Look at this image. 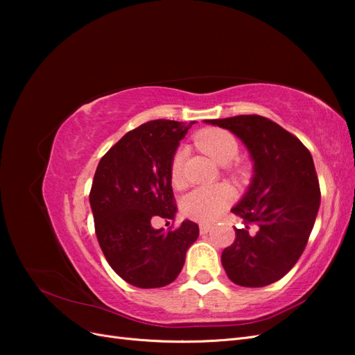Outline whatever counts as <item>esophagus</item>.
<instances>
[{"mask_svg":"<svg viewBox=\"0 0 355 355\" xmlns=\"http://www.w3.org/2000/svg\"><path fill=\"white\" fill-rule=\"evenodd\" d=\"M211 230L210 223H200V232L201 234H207Z\"/></svg>","mask_w":355,"mask_h":355,"instance_id":"esophagus-1","label":"esophagus"}]
</instances>
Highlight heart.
I'll list each match as a JSON object with an SVG mask.
<instances>
[{
	"label": "heart",
	"instance_id": "b5f03b06",
	"mask_svg": "<svg viewBox=\"0 0 355 355\" xmlns=\"http://www.w3.org/2000/svg\"><path fill=\"white\" fill-rule=\"evenodd\" d=\"M196 145L220 166L230 164L239 154V144L235 137L220 128H204L196 135ZM184 159L185 151L179 149L170 163V182L176 188L185 184ZM231 201L232 192L228 187H198L182 200V211L194 220L213 222L220 216Z\"/></svg>",
	"mask_w": 355,
	"mask_h": 355
}]
</instances>
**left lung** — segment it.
Wrapping results in <instances>:
<instances>
[{
	"label": "left lung",
	"instance_id": "left-lung-1",
	"mask_svg": "<svg viewBox=\"0 0 355 355\" xmlns=\"http://www.w3.org/2000/svg\"><path fill=\"white\" fill-rule=\"evenodd\" d=\"M206 124L227 128L247 148L253 176L231 211L244 220L222 252L230 280L263 287L284 277L302 254L320 209L314 161L304 144L261 115H237Z\"/></svg>",
	"mask_w": 355,
	"mask_h": 355
}]
</instances>
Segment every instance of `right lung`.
Segmentation results:
<instances>
[{
	"instance_id": "right-lung-1",
	"label": "right lung",
	"mask_w": 355,
	"mask_h": 355,
	"mask_svg": "<svg viewBox=\"0 0 355 355\" xmlns=\"http://www.w3.org/2000/svg\"><path fill=\"white\" fill-rule=\"evenodd\" d=\"M196 121L153 120L125 133L99 161L90 207L101 249L128 284L157 288L176 280L198 225L184 220L175 231L155 230L158 218L173 220L170 163Z\"/></svg>"
}]
</instances>
